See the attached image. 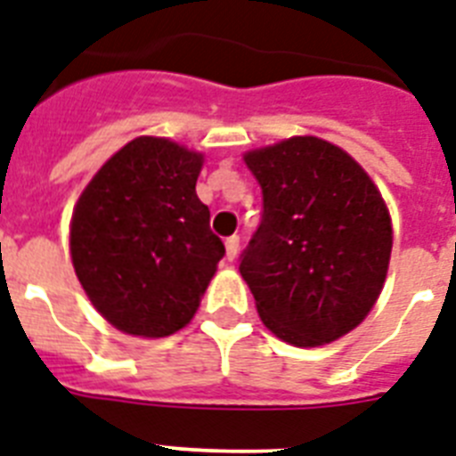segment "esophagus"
<instances>
[{
	"label": "esophagus",
	"mask_w": 456,
	"mask_h": 456,
	"mask_svg": "<svg viewBox=\"0 0 456 456\" xmlns=\"http://www.w3.org/2000/svg\"><path fill=\"white\" fill-rule=\"evenodd\" d=\"M237 251H240V237L237 235L225 237V258H228V261H232V258L237 256Z\"/></svg>",
	"instance_id": "1"
}]
</instances>
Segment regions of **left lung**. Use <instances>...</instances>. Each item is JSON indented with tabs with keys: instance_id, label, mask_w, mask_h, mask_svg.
I'll use <instances>...</instances> for the list:
<instances>
[{
	"instance_id": "left-lung-1",
	"label": "left lung",
	"mask_w": 456,
	"mask_h": 456,
	"mask_svg": "<svg viewBox=\"0 0 456 456\" xmlns=\"http://www.w3.org/2000/svg\"><path fill=\"white\" fill-rule=\"evenodd\" d=\"M263 214L240 274L261 322L296 347L356 329L385 284L391 219L366 169L340 146L291 137L244 153Z\"/></svg>"
}]
</instances>
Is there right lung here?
Listing matches in <instances>:
<instances>
[{"mask_svg": "<svg viewBox=\"0 0 456 456\" xmlns=\"http://www.w3.org/2000/svg\"><path fill=\"white\" fill-rule=\"evenodd\" d=\"M205 158L137 137L102 165L71 214L69 251L95 310L123 333L165 338L193 319L225 247L195 193Z\"/></svg>", "mask_w": 456, "mask_h": 456, "instance_id": "1", "label": "right lung"}]
</instances>
